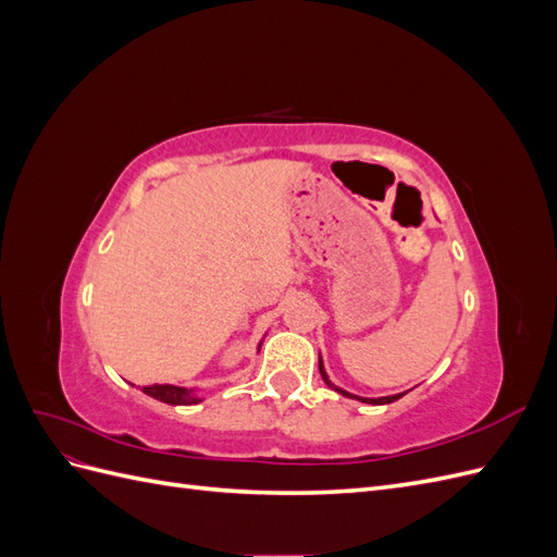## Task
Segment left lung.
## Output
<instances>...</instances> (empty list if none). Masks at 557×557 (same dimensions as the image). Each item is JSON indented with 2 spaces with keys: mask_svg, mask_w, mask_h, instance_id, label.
<instances>
[{
  "mask_svg": "<svg viewBox=\"0 0 557 557\" xmlns=\"http://www.w3.org/2000/svg\"><path fill=\"white\" fill-rule=\"evenodd\" d=\"M318 369H320V376H323V381L330 385V387H334L332 383H330V379H327V374H325V369H323V360L318 358ZM336 393H342L344 397H356V399H360V401H367V404H391V401H397L399 397H404V393H399V395H391V397H379V399H369V397H358V395H350V393H346V391H342V387H334Z\"/></svg>",
  "mask_w": 557,
  "mask_h": 557,
  "instance_id": "8db88e82",
  "label": "left lung"
}]
</instances>
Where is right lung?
Here are the masks:
<instances>
[{"label":"right lung","instance_id":"right-lung-1","mask_svg":"<svg viewBox=\"0 0 557 557\" xmlns=\"http://www.w3.org/2000/svg\"><path fill=\"white\" fill-rule=\"evenodd\" d=\"M144 393L164 401V404H197V401H201L193 391H185V387L170 385V383L144 385Z\"/></svg>","mask_w":557,"mask_h":557}]
</instances>
